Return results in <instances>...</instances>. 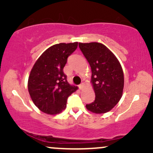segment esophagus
Returning a JSON list of instances; mask_svg holds the SVG:
<instances>
[{"instance_id":"obj_1","label":"esophagus","mask_w":153,"mask_h":153,"mask_svg":"<svg viewBox=\"0 0 153 153\" xmlns=\"http://www.w3.org/2000/svg\"><path fill=\"white\" fill-rule=\"evenodd\" d=\"M83 87H84V83H81V84L79 85V89H80V90H82Z\"/></svg>"}]
</instances>
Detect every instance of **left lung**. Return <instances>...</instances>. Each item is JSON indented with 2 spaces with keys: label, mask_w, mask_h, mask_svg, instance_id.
I'll return each mask as SVG.
<instances>
[{
  "label": "left lung",
  "mask_w": 153,
  "mask_h": 153,
  "mask_svg": "<svg viewBox=\"0 0 153 153\" xmlns=\"http://www.w3.org/2000/svg\"><path fill=\"white\" fill-rule=\"evenodd\" d=\"M79 47L91 65V83L95 93V100L86 104V108L99 114L109 111L123 95L124 74L120 63L101 43H79Z\"/></svg>",
  "instance_id": "8db88e82"
}]
</instances>
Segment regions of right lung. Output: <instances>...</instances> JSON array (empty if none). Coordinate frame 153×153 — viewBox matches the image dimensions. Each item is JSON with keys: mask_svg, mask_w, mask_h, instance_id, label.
Wrapping results in <instances>:
<instances>
[{"mask_svg": "<svg viewBox=\"0 0 153 153\" xmlns=\"http://www.w3.org/2000/svg\"><path fill=\"white\" fill-rule=\"evenodd\" d=\"M78 42L60 43L47 49L35 62L28 77V88L35 105L50 115L66 108L68 98L78 89L67 81L63 68Z\"/></svg>", "mask_w": 153, "mask_h": 153, "instance_id": "right-lung-1", "label": "right lung"}]
</instances>
